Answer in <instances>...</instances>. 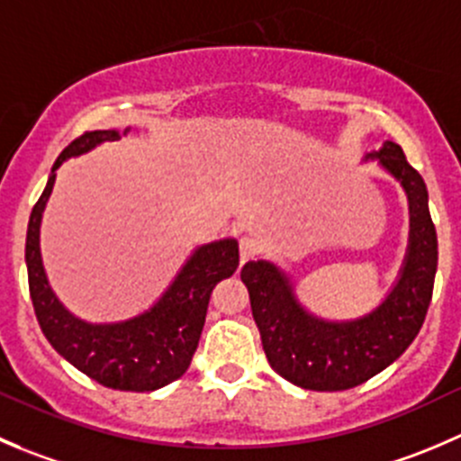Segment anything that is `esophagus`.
Instances as JSON below:
<instances>
[{
	"label": "esophagus",
	"mask_w": 461,
	"mask_h": 461,
	"mask_svg": "<svg viewBox=\"0 0 461 461\" xmlns=\"http://www.w3.org/2000/svg\"><path fill=\"white\" fill-rule=\"evenodd\" d=\"M239 254H240V263H248L249 258L257 254V240L249 239V236H243L239 243Z\"/></svg>",
	"instance_id": "esophagus-1"
}]
</instances>
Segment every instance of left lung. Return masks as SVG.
<instances>
[{
    "instance_id": "left-lung-1",
    "label": "left lung",
    "mask_w": 461,
    "mask_h": 461,
    "mask_svg": "<svg viewBox=\"0 0 461 461\" xmlns=\"http://www.w3.org/2000/svg\"><path fill=\"white\" fill-rule=\"evenodd\" d=\"M367 159H376L403 186L410 209L408 249L399 279L374 311L356 320H324L299 302L293 281L276 263L258 258L240 270L267 363L303 390H349L381 374L412 344L430 306L437 231L426 182L394 141L367 153Z\"/></svg>"
}]
</instances>
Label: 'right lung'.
Returning <instances> with one entry per match:
<instances>
[{"mask_svg":"<svg viewBox=\"0 0 461 461\" xmlns=\"http://www.w3.org/2000/svg\"><path fill=\"white\" fill-rule=\"evenodd\" d=\"M131 128L123 132H85L62 150L31 212L26 230V270L40 329L67 363L112 390L153 392L177 381L189 369L198 349L212 290L239 267V243L236 239H222L195 248L162 297L135 317L92 324L67 311L49 285L40 252V225L56 185V171L69 158L89 153L103 141L122 140Z\"/></svg>","mask_w":461,"mask_h":461,"instance_id":"right-lung-1","label":"right lung"}]
</instances>
